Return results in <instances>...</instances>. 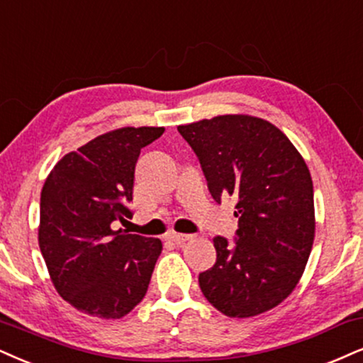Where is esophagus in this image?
<instances>
[{"instance_id":"34e87169","label":"esophagus","mask_w":363,"mask_h":363,"mask_svg":"<svg viewBox=\"0 0 363 363\" xmlns=\"http://www.w3.org/2000/svg\"><path fill=\"white\" fill-rule=\"evenodd\" d=\"M168 240H172V242H174L177 245H182L185 244L186 240L194 239V235H189V234H178V232H169V234L167 235Z\"/></svg>"}]
</instances>
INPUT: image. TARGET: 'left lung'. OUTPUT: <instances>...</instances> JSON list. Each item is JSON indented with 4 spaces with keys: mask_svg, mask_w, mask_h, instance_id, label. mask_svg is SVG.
I'll return each mask as SVG.
<instances>
[{
    "mask_svg": "<svg viewBox=\"0 0 363 363\" xmlns=\"http://www.w3.org/2000/svg\"><path fill=\"white\" fill-rule=\"evenodd\" d=\"M199 156L213 200L235 199V242L217 235V261L199 284L212 306L250 318L283 303L301 279L313 239L310 169L288 136L269 121L217 116L178 126Z\"/></svg>",
    "mask_w": 363,
    "mask_h": 363,
    "instance_id": "obj_1",
    "label": "left lung"
}]
</instances>
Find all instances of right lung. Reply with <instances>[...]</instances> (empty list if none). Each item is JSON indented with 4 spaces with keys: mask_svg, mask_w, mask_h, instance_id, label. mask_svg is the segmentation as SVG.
I'll return each instance as SVG.
<instances>
[{
    "mask_svg": "<svg viewBox=\"0 0 363 363\" xmlns=\"http://www.w3.org/2000/svg\"><path fill=\"white\" fill-rule=\"evenodd\" d=\"M164 128H121L65 155L40 196L38 244L57 293L91 316L118 320L145 298L160 239L126 234L141 147Z\"/></svg>",
    "mask_w": 363,
    "mask_h": 363,
    "instance_id": "1",
    "label": "right lung"
}]
</instances>
